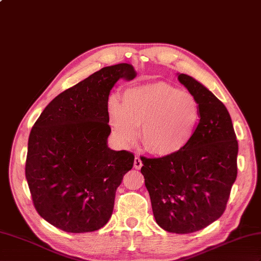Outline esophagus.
<instances>
[{
	"label": "esophagus",
	"mask_w": 261,
	"mask_h": 261,
	"mask_svg": "<svg viewBox=\"0 0 261 261\" xmlns=\"http://www.w3.org/2000/svg\"><path fill=\"white\" fill-rule=\"evenodd\" d=\"M142 166H143V163H142L141 157L136 156V157H135V161H134V167H135L136 169H141Z\"/></svg>",
	"instance_id": "esophagus-1"
}]
</instances>
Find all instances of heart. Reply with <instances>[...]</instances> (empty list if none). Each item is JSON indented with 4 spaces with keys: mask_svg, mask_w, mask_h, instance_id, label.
<instances>
[{
    "mask_svg": "<svg viewBox=\"0 0 261 261\" xmlns=\"http://www.w3.org/2000/svg\"><path fill=\"white\" fill-rule=\"evenodd\" d=\"M111 124L124 143L136 137L142 126L141 142L146 150L160 157L173 156L192 141L200 118L198 100L193 94L165 82L128 88L123 101L109 100Z\"/></svg>",
    "mask_w": 261,
    "mask_h": 261,
    "instance_id": "b5f03b06",
    "label": "heart"
}]
</instances>
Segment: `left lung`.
<instances>
[{
    "instance_id": "obj_1",
    "label": "left lung",
    "mask_w": 261,
    "mask_h": 261,
    "mask_svg": "<svg viewBox=\"0 0 261 261\" xmlns=\"http://www.w3.org/2000/svg\"><path fill=\"white\" fill-rule=\"evenodd\" d=\"M177 75L198 100V126L177 154L142 157L141 173L157 224L168 232L190 233L224 214L237 177L238 142L226 106L192 76Z\"/></svg>"
}]
</instances>
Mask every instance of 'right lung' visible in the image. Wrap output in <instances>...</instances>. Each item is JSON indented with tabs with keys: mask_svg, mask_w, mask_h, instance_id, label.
I'll return each instance as SVG.
<instances>
[{
	"mask_svg": "<svg viewBox=\"0 0 261 261\" xmlns=\"http://www.w3.org/2000/svg\"><path fill=\"white\" fill-rule=\"evenodd\" d=\"M136 76L127 63L103 67L50 101L32 128L25 176L42 218L66 232L98 230L134 155L107 146L109 96Z\"/></svg>",
	"mask_w": 261,
	"mask_h": 261,
	"instance_id": "right-lung-1",
	"label": "right lung"
}]
</instances>
